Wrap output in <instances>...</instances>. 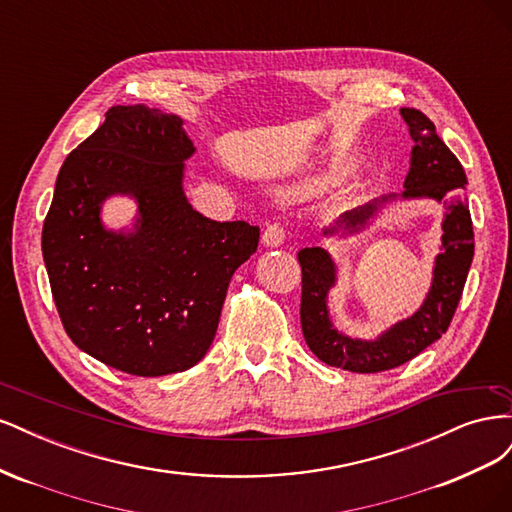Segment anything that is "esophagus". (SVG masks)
Wrapping results in <instances>:
<instances>
[{
	"label": "esophagus",
	"mask_w": 512,
	"mask_h": 512,
	"mask_svg": "<svg viewBox=\"0 0 512 512\" xmlns=\"http://www.w3.org/2000/svg\"><path fill=\"white\" fill-rule=\"evenodd\" d=\"M286 241V230L282 224H269L265 228V232H262V243H265L267 247H280L284 245Z\"/></svg>",
	"instance_id": "obj_1"
}]
</instances>
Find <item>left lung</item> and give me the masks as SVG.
Returning a JSON list of instances; mask_svg holds the SVG:
<instances>
[{
	"label": "left lung",
	"mask_w": 512,
	"mask_h": 512,
	"mask_svg": "<svg viewBox=\"0 0 512 512\" xmlns=\"http://www.w3.org/2000/svg\"><path fill=\"white\" fill-rule=\"evenodd\" d=\"M399 115L404 117L414 141L404 192L382 194L367 205L342 213L331 224L322 226L320 237L342 241L361 237L386 209L395 205L421 200L440 205L444 209L442 237L438 254L433 256L431 282L421 307L389 324L376 337L348 335L335 327L329 307V294L339 282L335 256L320 245L303 247L297 254L303 271L301 329L305 342L322 363L356 374H376L399 367L440 339L453 320L474 256V230L466 194L468 179L463 166L421 111L401 108Z\"/></svg>",
	"instance_id": "1"
}]
</instances>
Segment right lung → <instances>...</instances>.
Returning a JSON list of instances; mask_svg holds the SVG:
<instances>
[{
  "label": "right lung",
  "mask_w": 512,
  "mask_h": 512,
  "mask_svg": "<svg viewBox=\"0 0 512 512\" xmlns=\"http://www.w3.org/2000/svg\"><path fill=\"white\" fill-rule=\"evenodd\" d=\"M194 153L181 117L145 104L108 108L61 166L44 220V267L66 333L132 376L179 374L203 359L230 277L258 247V226L215 222L190 205ZM115 195L135 200L130 227L101 220Z\"/></svg>",
  "instance_id": "right-lung-1"
}]
</instances>
